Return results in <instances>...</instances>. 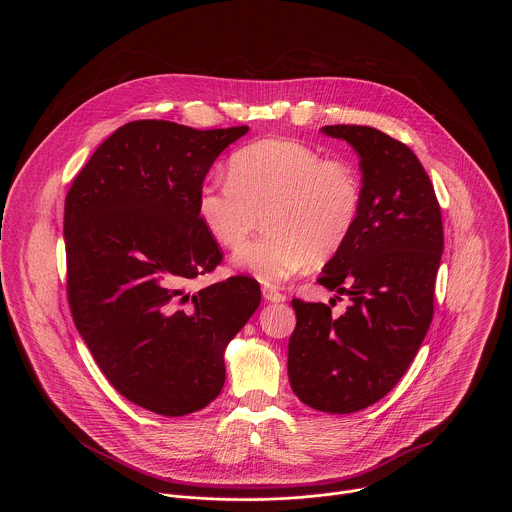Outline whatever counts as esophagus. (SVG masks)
<instances>
[{
	"label": "esophagus",
	"mask_w": 512,
	"mask_h": 512,
	"mask_svg": "<svg viewBox=\"0 0 512 512\" xmlns=\"http://www.w3.org/2000/svg\"><path fill=\"white\" fill-rule=\"evenodd\" d=\"M262 295H264V299L270 301V303H284V301L288 299L286 293L278 292L276 288H262Z\"/></svg>",
	"instance_id": "esophagus-1"
}]
</instances>
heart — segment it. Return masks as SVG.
<instances>
[{
	"mask_svg": "<svg viewBox=\"0 0 512 512\" xmlns=\"http://www.w3.org/2000/svg\"><path fill=\"white\" fill-rule=\"evenodd\" d=\"M228 175L201 185L197 211L224 248L242 244L266 215L268 232L232 256L238 270L262 284H282L311 262L333 258L361 219L359 171L293 140L240 147Z\"/></svg>",
	"mask_w": 512,
	"mask_h": 512,
	"instance_id": "b5f03b06",
	"label": "heart"
}]
</instances>
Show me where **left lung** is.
<instances>
[{
	"label": "left lung",
	"mask_w": 512,
	"mask_h": 512,
	"mask_svg": "<svg viewBox=\"0 0 512 512\" xmlns=\"http://www.w3.org/2000/svg\"><path fill=\"white\" fill-rule=\"evenodd\" d=\"M359 155L363 211L319 284L349 297L335 317L325 303L292 299L288 376L319 412L351 414L386 396L414 361L434 315L443 226L434 185L414 151L368 126H325Z\"/></svg>",
	"instance_id": "obj_1"
}]
</instances>
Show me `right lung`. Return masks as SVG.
I'll list each match as a JSON object with an SVG mask.
<instances>
[{
	"label": "right lung",
	"mask_w": 512,
	"mask_h": 512,
	"mask_svg": "<svg viewBox=\"0 0 512 512\" xmlns=\"http://www.w3.org/2000/svg\"><path fill=\"white\" fill-rule=\"evenodd\" d=\"M246 132L130 122L92 153L65 201L74 325L110 384L159 416L219 396L226 345L260 305L246 276L189 292L222 260L197 211L199 189Z\"/></svg>",
	"instance_id": "right-lung-1"
}]
</instances>
